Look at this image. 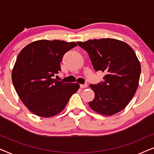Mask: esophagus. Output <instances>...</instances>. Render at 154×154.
I'll return each mask as SVG.
<instances>
[{
  "instance_id": "1",
  "label": "esophagus",
  "mask_w": 154,
  "mask_h": 154,
  "mask_svg": "<svg viewBox=\"0 0 154 154\" xmlns=\"http://www.w3.org/2000/svg\"><path fill=\"white\" fill-rule=\"evenodd\" d=\"M80 87L81 88H88V84L87 83H85V84H81L80 85Z\"/></svg>"
}]
</instances>
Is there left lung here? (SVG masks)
Returning <instances> with one entry per match:
<instances>
[{"label": "left lung", "mask_w": 154, "mask_h": 154, "mask_svg": "<svg viewBox=\"0 0 154 154\" xmlns=\"http://www.w3.org/2000/svg\"><path fill=\"white\" fill-rule=\"evenodd\" d=\"M88 53L94 70L106 74L104 81L90 84L94 98L89 105L100 114L111 116L125 109L138 88L141 65L135 52L125 42L113 38L78 42Z\"/></svg>", "instance_id": "1"}]
</instances>
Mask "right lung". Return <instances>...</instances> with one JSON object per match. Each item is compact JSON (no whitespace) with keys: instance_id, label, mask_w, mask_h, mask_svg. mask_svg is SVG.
<instances>
[{"instance_id":"1","label":"right lung","mask_w":154,"mask_h":154,"mask_svg":"<svg viewBox=\"0 0 154 154\" xmlns=\"http://www.w3.org/2000/svg\"><path fill=\"white\" fill-rule=\"evenodd\" d=\"M77 44L64 41L40 40L21 50L12 69V80L18 96L29 111L41 117L60 113L79 84L52 79L61 71L63 56Z\"/></svg>"}]
</instances>
